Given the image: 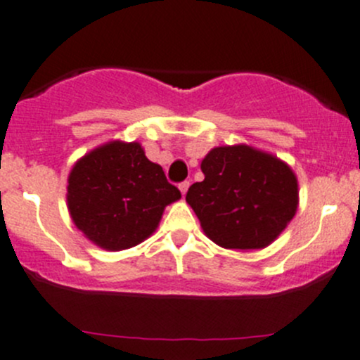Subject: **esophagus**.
<instances>
[{
    "instance_id": "34e87169",
    "label": "esophagus",
    "mask_w": 360,
    "mask_h": 360,
    "mask_svg": "<svg viewBox=\"0 0 360 360\" xmlns=\"http://www.w3.org/2000/svg\"><path fill=\"white\" fill-rule=\"evenodd\" d=\"M188 188H190V181H183V183L179 184V190H181V193H183V195H186Z\"/></svg>"
}]
</instances>
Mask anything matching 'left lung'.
I'll use <instances>...</instances> for the list:
<instances>
[{
  "instance_id": "obj_1",
  "label": "left lung",
  "mask_w": 360,
  "mask_h": 360,
  "mask_svg": "<svg viewBox=\"0 0 360 360\" xmlns=\"http://www.w3.org/2000/svg\"><path fill=\"white\" fill-rule=\"evenodd\" d=\"M205 179L186 202L222 248H266L297 214L298 183L288 164L248 145L217 146L202 160Z\"/></svg>"
}]
</instances>
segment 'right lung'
I'll return each instance as SVG.
<instances>
[{"mask_svg": "<svg viewBox=\"0 0 360 360\" xmlns=\"http://www.w3.org/2000/svg\"><path fill=\"white\" fill-rule=\"evenodd\" d=\"M181 198L139 143L110 141L79 158L69 174L67 205L77 229L100 248L136 247Z\"/></svg>", "mask_w": 360, "mask_h": 360, "instance_id": "1", "label": "right lung"}]
</instances>
